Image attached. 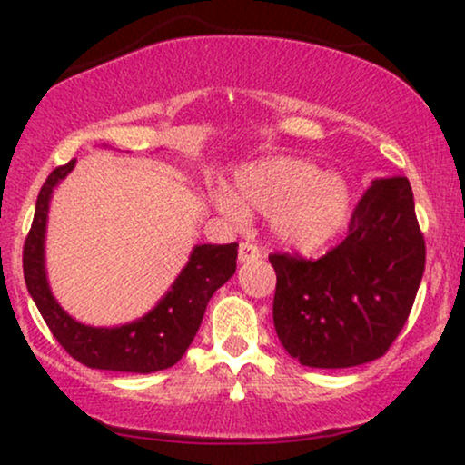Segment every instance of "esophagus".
<instances>
[{"label": "esophagus", "instance_id": "obj_1", "mask_svg": "<svg viewBox=\"0 0 465 465\" xmlns=\"http://www.w3.org/2000/svg\"><path fill=\"white\" fill-rule=\"evenodd\" d=\"M260 256H262L260 247L250 243V241L239 245V262H252V260H258Z\"/></svg>", "mask_w": 465, "mask_h": 465}]
</instances>
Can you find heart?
Listing matches in <instances>:
<instances>
[{"mask_svg":"<svg viewBox=\"0 0 465 465\" xmlns=\"http://www.w3.org/2000/svg\"><path fill=\"white\" fill-rule=\"evenodd\" d=\"M213 203L234 222H245L247 212L269 215L279 243L315 252L339 234L351 196L339 175L323 173L302 158L277 156L243 164L234 173L232 190L215 188Z\"/></svg>","mask_w":465,"mask_h":465,"instance_id":"obj_1","label":"heart"}]
</instances>
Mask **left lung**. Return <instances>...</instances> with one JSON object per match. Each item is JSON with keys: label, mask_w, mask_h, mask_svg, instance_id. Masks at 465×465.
<instances>
[{"label": "left lung", "mask_w": 465, "mask_h": 465, "mask_svg": "<svg viewBox=\"0 0 465 465\" xmlns=\"http://www.w3.org/2000/svg\"><path fill=\"white\" fill-rule=\"evenodd\" d=\"M272 322L292 358L351 368L383 355L404 328L425 269V241L406 177L374 180L349 234L320 260L271 253Z\"/></svg>", "instance_id": "1"}]
</instances>
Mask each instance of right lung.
<instances>
[{
	"label": "right lung",
	"mask_w": 465,
	"mask_h": 465,
	"mask_svg": "<svg viewBox=\"0 0 465 465\" xmlns=\"http://www.w3.org/2000/svg\"><path fill=\"white\" fill-rule=\"evenodd\" d=\"M74 167L75 161L56 167L37 194L34 224L23 250V272L29 294L54 339L84 366L137 374L171 368L182 360L199 332L209 298L237 271L239 245H194L188 264L154 309L123 326H86L56 302L48 285L44 256L50 199Z\"/></svg>",
	"instance_id": "1"
}]
</instances>
